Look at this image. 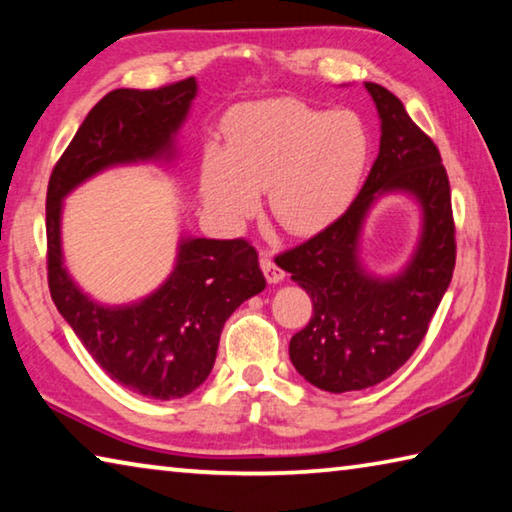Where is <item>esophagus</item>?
<instances>
[{
  "label": "esophagus",
  "instance_id": "obj_1",
  "mask_svg": "<svg viewBox=\"0 0 512 512\" xmlns=\"http://www.w3.org/2000/svg\"><path fill=\"white\" fill-rule=\"evenodd\" d=\"M259 264H262V271H264V275H266V280L268 282H282L284 280V271L280 266H277L275 262H273V255H271V250H262V253H259Z\"/></svg>",
  "mask_w": 512,
  "mask_h": 512
}]
</instances>
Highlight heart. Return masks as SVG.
I'll use <instances>...</instances> for the list:
<instances>
[{
	"instance_id": "heart-1",
	"label": "heart",
	"mask_w": 512,
	"mask_h": 512,
	"mask_svg": "<svg viewBox=\"0 0 512 512\" xmlns=\"http://www.w3.org/2000/svg\"><path fill=\"white\" fill-rule=\"evenodd\" d=\"M225 149L207 146L201 192L210 212L239 225L266 189L268 212L284 230L311 232L336 219L357 194L368 162V133L348 110L325 112L296 99L232 110Z\"/></svg>"
}]
</instances>
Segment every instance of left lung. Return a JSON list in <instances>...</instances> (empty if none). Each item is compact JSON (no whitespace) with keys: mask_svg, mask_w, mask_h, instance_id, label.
<instances>
[{"mask_svg":"<svg viewBox=\"0 0 512 512\" xmlns=\"http://www.w3.org/2000/svg\"><path fill=\"white\" fill-rule=\"evenodd\" d=\"M366 90L381 142L359 196L325 230L275 257L314 302L309 323L291 336V363L329 393L363 391L400 370L427 334L456 266L452 192L438 146L393 92L377 83ZM384 191L413 193L425 214L419 253L393 281L366 276L356 259L360 223Z\"/></svg>","mask_w":512,"mask_h":512,"instance_id":"obj_1","label":"left lung"}]
</instances>
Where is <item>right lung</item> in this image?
Returning <instances> with one entry per match:
<instances>
[{"instance_id":"1","label":"right lung","mask_w":512,"mask_h":512,"mask_svg":"<svg viewBox=\"0 0 512 512\" xmlns=\"http://www.w3.org/2000/svg\"><path fill=\"white\" fill-rule=\"evenodd\" d=\"M196 97L189 76L153 90H112L94 106L51 171L47 187L49 293L92 359L128 391L176 400L203 384L221 329L266 287L255 246L239 239H183L169 280L137 305L103 307L72 282L60 253V205L94 173L171 153V137Z\"/></svg>"}]
</instances>
